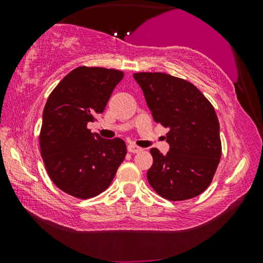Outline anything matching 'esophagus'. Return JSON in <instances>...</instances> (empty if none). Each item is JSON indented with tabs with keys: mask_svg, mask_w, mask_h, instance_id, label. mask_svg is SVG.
<instances>
[{
	"mask_svg": "<svg viewBox=\"0 0 263 263\" xmlns=\"http://www.w3.org/2000/svg\"><path fill=\"white\" fill-rule=\"evenodd\" d=\"M128 151L130 153H139V152H141V148H140L139 146L134 145V143H129V145H128Z\"/></svg>",
	"mask_w": 263,
	"mask_h": 263,
	"instance_id": "34e87169",
	"label": "esophagus"
}]
</instances>
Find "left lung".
<instances>
[{"label":"left lung","instance_id":"1","mask_svg":"<svg viewBox=\"0 0 263 263\" xmlns=\"http://www.w3.org/2000/svg\"><path fill=\"white\" fill-rule=\"evenodd\" d=\"M153 120L168 128V152L151 148L147 179L170 201L193 199L208 188L221 157L219 121L206 97L192 82L165 73H135Z\"/></svg>","mask_w":263,"mask_h":263}]
</instances>
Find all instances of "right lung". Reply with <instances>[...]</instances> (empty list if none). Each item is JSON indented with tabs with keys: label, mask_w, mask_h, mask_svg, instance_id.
<instances>
[{
	"label": "right lung",
	"mask_w": 263,
	"mask_h": 263,
	"mask_svg": "<svg viewBox=\"0 0 263 263\" xmlns=\"http://www.w3.org/2000/svg\"><path fill=\"white\" fill-rule=\"evenodd\" d=\"M123 71L78 67L50 93L39 134L41 154L57 188L89 199L109 188L127 154L120 138L107 140L87 128L109 102Z\"/></svg>",
	"instance_id": "1"
}]
</instances>
